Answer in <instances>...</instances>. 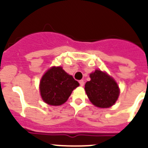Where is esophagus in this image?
<instances>
[{
    "label": "esophagus",
    "mask_w": 148,
    "mask_h": 148,
    "mask_svg": "<svg viewBox=\"0 0 148 148\" xmlns=\"http://www.w3.org/2000/svg\"><path fill=\"white\" fill-rule=\"evenodd\" d=\"M79 84H80V85L82 86V87H83V86L84 85V80H80L79 81Z\"/></svg>",
    "instance_id": "34e87169"
}]
</instances>
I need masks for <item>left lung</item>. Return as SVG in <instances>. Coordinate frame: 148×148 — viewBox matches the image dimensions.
Listing matches in <instances>:
<instances>
[{
	"instance_id": "obj_1",
	"label": "left lung",
	"mask_w": 148,
	"mask_h": 148,
	"mask_svg": "<svg viewBox=\"0 0 148 148\" xmlns=\"http://www.w3.org/2000/svg\"><path fill=\"white\" fill-rule=\"evenodd\" d=\"M90 81L85 84V91L90 101L101 108H110L119 95L116 82L107 73L96 70L90 75Z\"/></svg>"
}]
</instances>
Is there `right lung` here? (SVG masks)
I'll return each mask as SVG.
<instances>
[{"label":"right lung","instance_id":"obj_1","mask_svg":"<svg viewBox=\"0 0 148 148\" xmlns=\"http://www.w3.org/2000/svg\"><path fill=\"white\" fill-rule=\"evenodd\" d=\"M78 86V82L62 67L53 66L40 80V95L44 102L49 105H61L66 102L73 90Z\"/></svg>","mask_w":148,"mask_h":148}]
</instances>
